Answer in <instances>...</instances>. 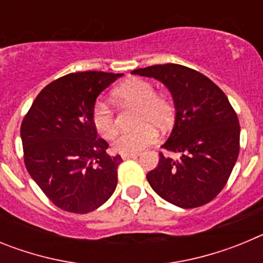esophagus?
<instances>
[{
	"instance_id": "1",
	"label": "esophagus",
	"mask_w": 263,
	"mask_h": 263,
	"mask_svg": "<svg viewBox=\"0 0 263 263\" xmlns=\"http://www.w3.org/2000/svg\"><path fill=\"white\" fill-rule=\"evenodd\" d=\"M122 159L126 160V159H134V158H138L139 154H125V155H121Z\"/></svg>"
}]
</instances>
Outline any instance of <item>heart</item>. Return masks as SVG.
<instances>
[{
	"label": "heart",
	"mask_w": 263,
	"mask_h": 263,
	"mask_svg": "<svg viewBox=\"0 0 263 263\" xmlns=\"http://www.w3.org/2000/svg\"><path fill=\"white\" fill-rule=\"evenodd\" d=\"M115 96L126 103L138 105L137 125L133 132H125L116 137L111 147L118 154H138L157 139V130L166 129L174 120V106L170 100L158 96L154 85L142 79H130L115 90ZM92 122L100 136L109 139L116 134L115 113L105 101H97L92 110Z\"/></svg>",
	"instance_id": "heart-1"
}]
</instances>
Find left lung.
Returning <instances> with one entry per match:
<instances>
[{"mask_svg":"<svg viewBox=\"0 0 263 263\" xmlns=\"http://www.w3.org/2000/svg\"><path fill=\"white\" fill-rule=\"evenodd\" d=\"M132 73L160 81L176 111L162 147L180 158L174 160L160 153L147 182L162 199L180 208L210 203L227 184L240 152V124L228 97L203 73L173 63Z\"/></svg>","mask_w":263,"mask_h":263,"instance_id":"left-lung-1","label":"left lung"}]
</instances>
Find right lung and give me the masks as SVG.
Wrapping results in <instances>:
<instances>
[{
    "instance_id": "add662e5",
    "label": "right lung",
    "mask_w": 263,
    "mask_h": 263,
    "mask_svg": "<svg viewBox=\"0 0 263 263\" xmlns=\"http://www.w3.org/2000/svg\"><path fill=\"white\" fill-rule=\"evenodd\" d=\"M124 73L76 72L52 81L34 100L21 125L30 176L60 210L88 213L117 185L120 155L106 154L92 122L96 99Z\"/></svg>"
}]
</instances>
